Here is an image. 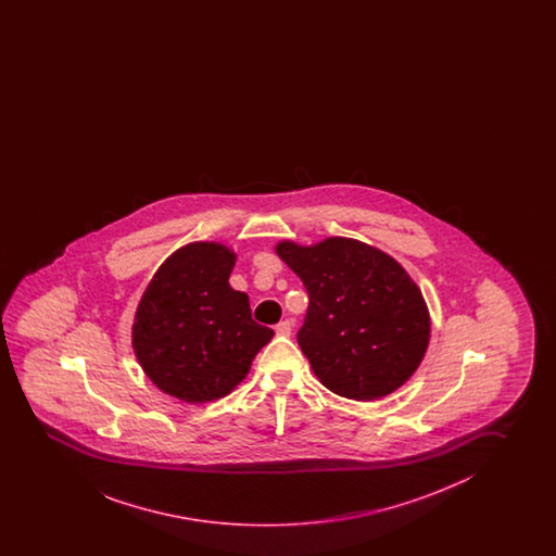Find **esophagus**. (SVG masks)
I'll use <instances>...</instances> for the list:
<instances>
[{
    "label": "esophagus",
    "instance_id": "34e87169",
    "mask_svg": "<svg viewBox=\"0 0 556 556\" xmlns=\"http://www.w3.org/2000/svg\"><path fill=\"white\" fill-rule=\"evenodd\" d=\"M275 332H277L279 337H290L292 325H290V321H281L279 325H275Z\"/></svg>",
    "mask_w": 556,
    "mask_h": 556
}]
</instances>
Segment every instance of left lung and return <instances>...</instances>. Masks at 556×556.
<instances>
[{"label":"left lung","mask_w":556,"mask_h":556,"mask_svg":"<svg viewBox=\"0 0 556 556\" xmlns=\"http://www.w3.org/2000/svg\"><path fill=\"white\" fill-rule=\"evenodd\" d=\"M275 252L309 294L299 344L323 387L372 402L413 377L430 342V312L395 257L350 237L287 239Z\"/></svg>","instance_id":"8db88e82"}]
</instances>
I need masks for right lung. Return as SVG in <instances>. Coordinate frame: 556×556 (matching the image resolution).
Masks as SVG:
<instances>
[{
  "label": "right lung",
  "instance_id": "add662e5",
  "mask_svg": "<svg viewBox=\"0 0 556 556\" xmlns=\"http://www.w3.org/2000/svg\"><path fill=\"white\" fill-rule=\"evenodd\" d=\"M237 254L224 242H187L147 285L131 348L147 379L179 402L231 394L274 330L257 325L249 296L229 285Z\"/></svg>",
  "mask_w": 556,
  "mask_h": 556
}]
</instances>
